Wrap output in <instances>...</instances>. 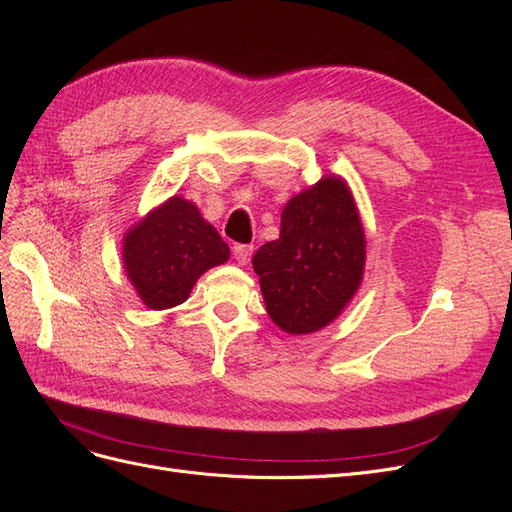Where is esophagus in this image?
Instances as JSON below:
<instances>
[{"label": "esophagus", "mask_w": 512, "mask_h": 512, "mask_svg": "<svg viewBox=\"0 0 512 512\" xmlns=\"http://www.w3.org/2000/svg\"><path fill=\"white\" fill-rule=\"evenodd\" d=\"M252 254H254V245L239 243V245L232 247V256L237 258L239 265H247V262H250V258H252Z\"/></svg>", "instance_id": "1"}]
</instances>
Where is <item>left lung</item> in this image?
<instances>
[{"instance_id":"obj_1","label":"left lung","mask_w":512,"mask_h":512,"mask_svg":"<svg viewBox=\"0 0 512 512\" xmlns=\"http://www.w3.org/2000/svg\"><path fill=\"white\" fill-rule=\"evenodd\" d=\"M254 271L271 320L290 335L331 324L363 282L365 230L342 177L327 175L292 196L280 239L254 254Z\"/></svg>"}]
</instances>
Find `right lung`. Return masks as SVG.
<instances>
[{
	"instance_id": "add662e5",
	"label": "right lung",
	"mask_w": 512,
	"mask_h": 512,
	"mask_svg": "<svg viewBox=\"0 0 512 512\" xmlns=\"http://www.w3.org/2000/svg\"><path fill=\"white\" fill-rule=\"evenodd\" d=\"M123 269L149 309H168L190 297L198 277L230 258L220 232L181 196L149 211L123 237Z\"/></svg>"
}]
</instances>
